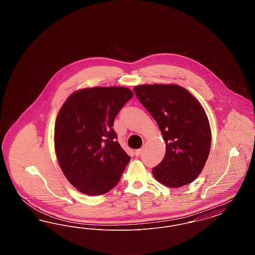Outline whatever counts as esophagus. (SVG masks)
<instances>
[{
  "mask_svg": "<svg viewBox=\"0 0 255 255\" xmlns=\"http://www.w3.org/2000/svg\"><path fill=\"white\" fill-rule=\"evenodd\" d=\"M142 150H143L142 148H140V149H137V150H135V151H134V155H135L136 157H139V156L141 155V153H142Z\"/></svg>",
  "mask_w": 255,
  "mask_h": 255,
  "instance_id": "34e87169",
  "label": "esophagus"
}]
</instances>
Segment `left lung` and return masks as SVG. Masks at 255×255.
Segmentation results:
<instances>
[{
  "label": "left lung",
  "instance_id": "1",
  "mask_svg": "<svg viewBox=\"0 0 255 255\" xmlns=\"http://www.w3.org/2000/svg\"><path fill=\"white\" fill-rule=\"evenodd\" d=\"M133 92L158 123L166 145L164 158L153 168L154 178L172 188L193 182L206 164L211 144L205 110L181 86H136Z\"/></svg>",
  "mask_w": 255,
  "mask_h": 255
}]
</instances>
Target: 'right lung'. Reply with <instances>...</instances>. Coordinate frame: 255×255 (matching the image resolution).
Returning <instances> with one entry per match:
<instances>
[{
    "label": "right lung",
    "instance_id": "right-lung-1",
    "mask_svg": "<svg viewBox=\"0 0 255 255\" xmlns=\"http://www.w3.org/2000/svg\"><path fill=\"white\" fill-rule=\"evenodd\" d=\"M125 87L87 88L72 94L58 113L55 153L67 180L87 195L114 188L131 158L120 145L113 126L133 97Z\"/></svg>",
    "mask_w": 255,
    "mask_h": 255
}]
</instances>
